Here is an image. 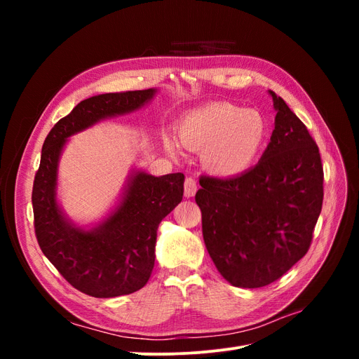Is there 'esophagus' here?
<instances>
[{"instance_id":"esophagus-1","label":"esophagus","mask_w":359,"mask_h":359,"mask_svg":"<svg viewBox=\"0 0 359 359\" xmlns=\"http://www.w3.org/2000/svg\"><path fill=\"white\" fill-rule=\"evenodd\" d=\"M196 191H198L196 180L191 178V177H187L186 181H184V196L193 198L194 194H196Z\"/></svg>"}]
</instances>
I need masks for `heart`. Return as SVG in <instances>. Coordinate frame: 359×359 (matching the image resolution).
Wrapping results in <instances>:
<instances>
[{
  "label": "heart",
  "mask_w": 359,
  "mask_h": 359,
  "mask_svg": "<svg viewBox=\"0 0 359 359\" xmlns=\"http://www.w3.org/2000/svg\"><path fill=\"white\" fill-rule=\"evenodd\" d=\"M181 142L202 151L205 168L215 175L233 177L252 168L266 144L268 124L264 115L232 103H210L198 107L178 123ZM168 153L177 154L178 145L166 136Z\"/></svg>",
  "instance_id": "heart-1"
}]
</instances>
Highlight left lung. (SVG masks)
<instances>
[{
	"mask_svg": "<svg viewBox=\"0 0 359 359\" xmlns=\"http://www.w3.org/2000/svg\"><path fill=\"white\" fill-rule=\"evenodd\" d=\"M259 163L231 178L201 177L196 203L215 268L236 287H262L309 252L323 201L319 148L286 102Z\"/></svg>",
	"mask_w": 359,
	"mask_h": 359,
	"instance_id": "8db88e82",
	"label": "left lung"
}]
</instances>
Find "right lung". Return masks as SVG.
<instances>
[{"label":"right lung","instance_id":"obj_1","mask_svg":"<svg viewBox=\"0 0 359 359\" xmlns=\"http://www.w3.org/2000/svg\"><path fill=\"white\" fill-rule=\"evenodd\" d=\"M156 93H107L82 100L53 126L41 148L31 196L39 245L73 287L94 298L128 295L147 285L154 268L158 224L182 201L184 175L132 170L115 210L85 229L57 201L60 157L70 136L106 118L140 109Z\"/></svg>","mask_w":359,"mask_h":359}]
</instances>
